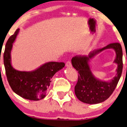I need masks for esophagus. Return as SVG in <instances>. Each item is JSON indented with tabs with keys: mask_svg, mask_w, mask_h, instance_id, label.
Instances as JSON below:
<instances>
[{
	"mask_svg": "<svg viewBox=\"0 0 127 127\" xmlns=\"http://www.w3.org/2000/svg\"><path fill=\"white\" fill-rule=\"evenodd\" d=\"M66 67H68V68H70V67H72V64L70 62H67L66 63Z\"/></svg>",
	"mask_w": 127,
	"mask_h": 127,
	"instance_id": "obj_1",
	"label": "esophagus"
}]
</instances>
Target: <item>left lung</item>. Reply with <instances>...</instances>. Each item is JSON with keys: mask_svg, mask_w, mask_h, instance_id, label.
Wrapping results in <instances>:
<instances>
[{"mask_svg": "<svg viewBox=\"0 0 127 127\" xmlns=\"http://www.w3.org/2000/svg\"><path fill=\"white\" fill-rule=\"evenodd\" d=\"M112 48L116 52L114 62L118 64L116 74L109 81L100 80L92 73L89 63L91 60L104 50ZM72 66L79 74L75 87V94L81 102L88 104H97L109 98L120 78L123 71V50L119 43H110L102 49L90 52L88 56H75L71 60Z\"/></svg>", "mask_w": 127, "mask_h": 127, "instance_id": "left-lung-1", "label": "left lung"}]
</instances>
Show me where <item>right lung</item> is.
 <instances>
[{
  "label": "right lung",
  "instance_id": "right-lung-1",
  "mask_svg": "<svg viewBox=\"0 0 127 127\" xmlns=\"http://www.w3.org/2000/svg\"><path fill=\"white\" fill-rule=\"evenodd\" d=\"M20 31L18 28L7 42L3 55L7 78L13 92L24 99L39 100L45 97L47 89L56 72L64 67V63L50 62L44 63L31 71H18L11 65L13 43Z\"/></svg>",
  "mask_w": 127,
  "mask_h": 127
}]
</instances>
